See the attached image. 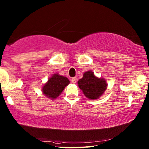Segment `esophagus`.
Here are the masks:
<instances>
[{
	"label": "esophagus",
	"instance_id": "1",
	"mask_svg": "<svg viewBox=\"0 0 149 149\" xmlns=\"http://www.w3.org/2000/svg\"><path fill=\"white\" fill-rule=\"evenodd\" d=\"M77 81V79L76 77H73L71 79V82L73 84H75Z\"/></svg>",
	"mask_w": 149,
	"mask_h": 149
}]
</instances>
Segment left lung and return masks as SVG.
Masks as SVG:
<instances>
[{
	"mask_svg": "<svg viewBox=\"0 0 149 149\" xmlns=\"http://www.w3.org/2000/svg\"><path fill=\"white\" fill-rule=\"evenodd\" d=\"M78 85L84 95L92 100L99 98L107 88L106 81L97 78L91 71L84 73L83 77L79 80Z\"/></svg>",
	"mask_w": 149,
	"mask_h": 149,
	"instance_id": "1",
	"label": "left lung"
}]
</instances>
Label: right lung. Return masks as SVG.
<instances>
[{
	"label": "right lung",
	"mask_w": 149,
	"mask_h": 149,
	"mask_svg": "<svg viewBox=\"0 0 149 149\" xmlns=\"http://www.w3.org/2000/svg\"><path fill=\"white\" fill-rule=\"evenodd\" d=\"M70 83L67 78L58 74H54L43 87V93L47 97L54 99L61 93L65 88Z\"/></svg>",
	"instance_id": "add662e5"
}]
</instances>
